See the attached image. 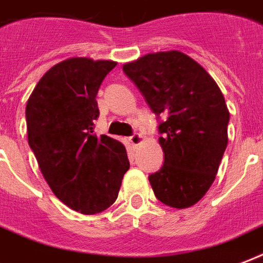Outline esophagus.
I'll return each mask as SVG.
<instances>
[{
  "mask_svg": "<svg viewBox=\"0 0 263 263\" xmlns=\"http://www.w3.org/2000/svg\"><path fill=\"white\" fill-rule=\"evenodd\" d=\"M128 140H129V143H131L132 146H138L142 143L143 138H142V135H139V134H135V135L129 136V138H128Z\"/></svg>",
  "mask_w": 263,
  "mask_h": 263,
  "instance_id": "esophagus-1",
  "label": "esophagus"
}]
</instances>
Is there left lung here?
<instances>
[{
	"instance_id": "1",
	"label": "left lung",
	"mask_w": 263,
	"mask_h": 263,
	"mask_svg": "<svg viewBox=\"0 0 263 263\" xmlns=\"http://www.w3.org/2000/svg\"><path fill=\"white\" fill-rule=\"evenodd\" d=\"M160 121L164 164L149 175L165 205L187 208L215 180L228 146L229 110L214 78L179 51L147 53L123 66Z\"/></svg>"
}]
</instances>
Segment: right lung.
Segmentation results:
<instances>
[{
    "mask_svg": "<svg viewBox=\"0 0 263 263\" xmlns=\"http://www.w3.org/2000/svg\"><path fill=\"white\" fill-rule=\"evenodd\" d=\"M113 60L71 58L48 70L26 106L29 145L51 190L74 211L92 215L117 200L129 168L121 142L93 132L96 95Z\"/></svg>",
    "mask_w": 263,
    "mask_h": 263,
    "instance_id": "right-lung-1",
    "label": "right lung"
}]
</instances>
